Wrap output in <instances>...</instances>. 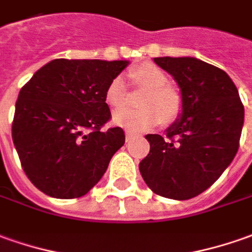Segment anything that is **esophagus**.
Returning <instances> with one entry per match:
<instances>
[{
    "label": "esophagus",
    "mask_w": 252,
    "mask_h": 252,
    "mask_svg": "<svg viewBox=\"0 0 252 252\" xmlns=\"http://www.w3.org/2000/svg\"><path fill=\"white\" fill-rule=\"evenodd\" d=\"M132 138H133V135L131 132H126V142H129V140L132 139Z\"/></svg>",
    "instance_id": "34e87169"
}]
</instances>
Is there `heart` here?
<instances>
[{"instance_id": "heart-1", "label": "heart", "mask_w": 252, "mask_h": 252, "mask_svg": "<svg viewBox=\"0 0 252 252\" xmlns=\"http://www.w3.org/2000/svg\"><path fill=\"white\" fill-rule=\"evenodd\" d=\"M133 83L148 88L140 99L138 110H119L113 114V124L128 132H143L162 123L168 124L182 112V99L175 90L167 87L168 78L161 68L145 63L129 71ZM104 100L112 109H121L126 104V84L121 76L113 78L104 91Z\"/></svg>"}]
</instances>
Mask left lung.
<instances>
[{"label":"left lung","mask_w":252,"mask_h":252,"mask_svg":"<svg viewBox=\"0 0 252 252\" xmlns=\"http://www.w3.org/2000/svg\"><path fill=\"white\" fill-rule=\"evenodd\" d=\"M181 90L182 112L164 138L149 133L140 175L156 194L189 200L211 186L239 149L244 107L232 78L191 56L155 58Z\"/></svg>","instance_id":"1"}]
</instances>
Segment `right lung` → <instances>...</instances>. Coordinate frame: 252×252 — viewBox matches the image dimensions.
Instances as JSON below:
<instances>
[{
    "label": "right lung",
    "mask_w": 252,
    "mask_h": 252,
    "mask_svg": "<svg viewBox=\"0 0 252 252\" xmlns=\"http://www.w3.org/2000/svg\"><path fill=\"white\" fill-rule=\"evenodd\" d=\"M128 61L54 59L20 90L12 139L32 184L55 198H77L100 181L126 142L104 91Z\"/></svg>",
    "instance_id": "add662e5"
}]
</instances>
